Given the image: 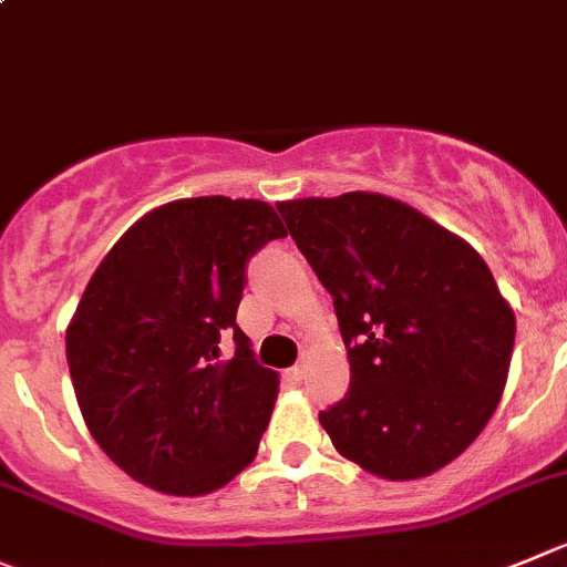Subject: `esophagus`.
I'll return each instance as SVG.
<instances>
[{
  "mask_svg": "<svg viewBox=\"0 0 567 567\" xmlns=\"http://www.w3.org/2000/svg\"><path fill=\"white\" fill-rule=\"evenodd\" d=\"M306 373H309V355H303V359H300L298 364H295V368H292L295 379H303Z\"/></svg>",
  "mask_w": 567,
  "mask_h": 567,
  "instance_id": "34e87169",
  "label": "esophagus"
}]
</instances>
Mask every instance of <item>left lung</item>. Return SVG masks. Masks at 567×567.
<instances>
[{"instance_id": "1", "label": "left lung", "mask_w": 567, "mask_h": 567, "mask_svg": "<svg viewBox=\"0 0 567 567\" xmlns=\"http://www.w3.org/2000/svg\"><path fill=\"white\" fill-rule=\"evenodd\" d=\"M278 212L348 348V392L320 412L333 449L390 482L454 462L493 417L515 344L484 258L384 194L289 199Z\"/></svg>"}]
</instances>
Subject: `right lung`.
<instances>
[{"label":"right lung","mask_w":567,"mask_h":567,"mask_svg":"<svg viewBox=\"0 0 567 567\" xmlns=\"http://www.w3.org/2000/svg\"><path fill=\"white\" fill-rule=\"evenodd\" d=\"M284 236L261 199L192 197L150 212L102 258L66 359L91 436L131 478L206 495L252 462L278 375L252 359L236 309L247 261Z\"/></svg>","instance_id":"right-lung-1"}]
</instances>
